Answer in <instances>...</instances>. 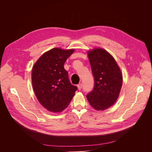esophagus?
I'll use <instances>...</instances> for the list:
<instances>
[{"instance_id":"1","label":"esophagus","mask_w":152,"mask_h":152,"mask_svg":"<svg viewBox=\"0 0 152 152\" xmlns=\"http://www.w3.org/2000/svg\"><path fill=\"white\" fill-rule=\"evenodd\" d=\"M77 87H78V89L79 90H80L82 89V84L80 83L77 85Z\"/></svg>"}]
</instances>
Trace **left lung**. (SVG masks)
<instances>
[{
    "label": "left lung",
    "instance_id": "left-lung-1",
    "mask_svg": "<svg viewBox=\"0 0 152 152\" xmlns=\"http://www.w3.org/2000/svg\"><path fill=\"white\" fill-rule=\"evenodd\" d=\"M91 71L94 79L93 90L86 95L96 110H104L116 102L122 84V75L114 58L103 49L88 53Z\"/></svg>",
    "mask_w": 152,
    "mask_h": 152
}]
</instances>
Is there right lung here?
Listing matches in <instances>:
<instances>
[{"label":"right lung","mask_w":152,"mask_h":152,"mask_svg":"<svg viewBox=\"0 0 152 152\" xmlns=\"http://www.w3.org/2000/svg\"><path fill=\"white\" fill-rule=\"evenodd\" d=\"M73 52L74 49L53 48L45 53L32 69L31 82L36 97L50 112H61L67 108L78 89L71 84L64 68Z\"/></svg>","instance_id":"obj_1"}]
</instances>
